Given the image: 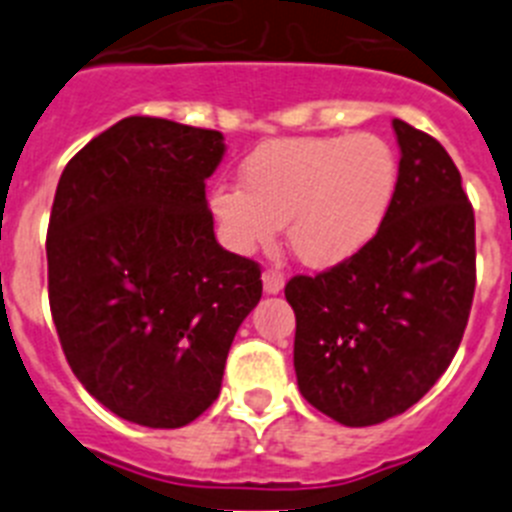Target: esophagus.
Listing matches in <instances>:
<instances>
[{"label":"esophagus","instance_id":"obj_1","mask_svg":"<svg viewBox=\"0 0 512 512\" xmlns=\"http://www.w3.org/2000/svg\"><path fill=\"white\" fill-rule=\"evenodd\" d=\"M261 279H264L266 295H279V292L284 289V274L279 269H266Z\"/></svg>","mask_w":512,"mask_h":512}]
</instances>
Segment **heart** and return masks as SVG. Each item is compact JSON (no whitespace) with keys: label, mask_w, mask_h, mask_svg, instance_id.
<instances>
[{"label":"heart","mask_w":512,"mask_h":512,"mask_svg":"<svg viewBox=\"0 0 512 512\" xmlns=\"http://www.w3.org/2000/svg\"><path fill=\"white\" fill-rule=\"evenodd\" d=\"M241 182L210 194L228 248H269L279 225H287L297 259L328 269L351 259L382 228L395 197L397 158L372 133L274 140L243 161Z\"/></svg>","instance_id":"b5f03b06"}]
</instances>
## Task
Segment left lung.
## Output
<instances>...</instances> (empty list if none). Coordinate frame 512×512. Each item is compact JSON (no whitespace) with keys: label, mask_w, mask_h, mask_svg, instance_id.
<instances>
[{"label":"left lung","mask_w":512,"mask_h":512,"mask_svg":"<svg viewBox=\"0 0 512 512\" xmlns=\"http://www.w3.org/2000/svg\"><path fill=\"white\" fill-rule=\"evenodd\" d=\"M395 197L382 228L351 259L297 274L295 372L312 408L351 428L405 413L454 359L477 284L474 210L446 148L392 120Z\"/></svg>","instance_id":"left-lung-1"}]
</instances>
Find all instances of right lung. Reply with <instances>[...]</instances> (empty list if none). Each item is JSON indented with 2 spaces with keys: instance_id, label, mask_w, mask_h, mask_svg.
<instances>
[{
  "instance_id": "add662e5",
  "label": "right lung",
  "mask_w": 512,
  "mask_h": 512,
  "mask_svg": "<svg viewBox=\"0 0 512 512\" xmlns=\"http://www.w3.org/2000/svg\"><path fill=\"white\" fill-rule=\"evenodd\" d=\"M223 133L125 117L58 179L45 253L63 354L84 390L148 428H182L220 395L256 261L215 241L205 182Z\"/></svg>"
}]
</instances>
